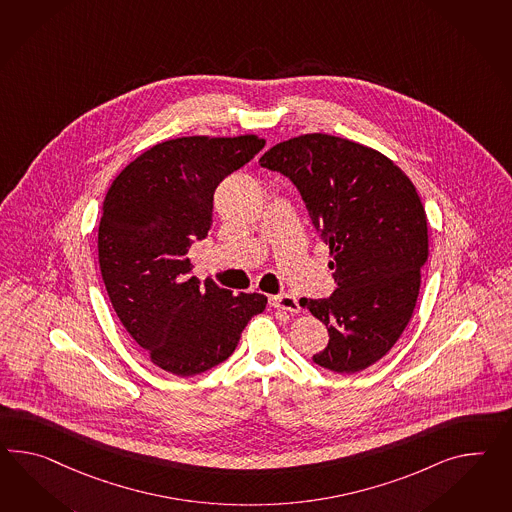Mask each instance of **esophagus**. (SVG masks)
I'll return each mask as SVG.
<instances>
[{
  "label": "esophagus",
  "mask_w": 512,
  "mask_h": 512,
  "mask_svg": "<svg viewBox=\"0 0 512 512\" xmlns=\"http://www.w3.org/2000/svg\"><path fill=\"white\" fill-rule=\"evenodd\" d=\"M269 302H271V306L276 308V310H284V312H289V314H295V312L301 310L299 299L295 295H289V293L275 295V297L269 299Z\"/></svg>",
  "instance_id": "34e87169"
}]
</instances>
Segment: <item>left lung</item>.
<instances>
[{
  "label": "left lung",
  "instance_id": "1",
  "mask_svg": "<svg viewBox=\"0 0 512 512\" xmlns=\"http://www.w3.org/2000/svg\"><path fill=\"white\" fill-rule=\"evenodd\" d=\"M260 165L299 189L332 256L336 291L327 299H301L327 325L328 345L314 362L334 373H358L394 347L418 301L429 256L418 191L392 159L327 133L278 143Z\"/></svg>",
  "mask_w": 512,
  "mask_h": 512
}]
</instances>
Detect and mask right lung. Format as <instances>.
Wrapping results in <instances>:
<instances>
[{
	"label": "right lung",
	"instance_id": "right-lung-1",
	"mask_svg": "<svg viewBox=\"0 0 512 512\" xmlns=\"http://www.w3.org/2000/svg\"><path fill=\"white\" fill-rule=\"evenodd\" d=\"M265 146L256 135L180 137L152 146L105 195L98 260L120 323L156 366L193 377L236 351L267 297L200 284L187 252L208 236L213 195Z\"/></svg>",
	"mask_w": 512,
	"mask_h": 512
}]
</instances>
